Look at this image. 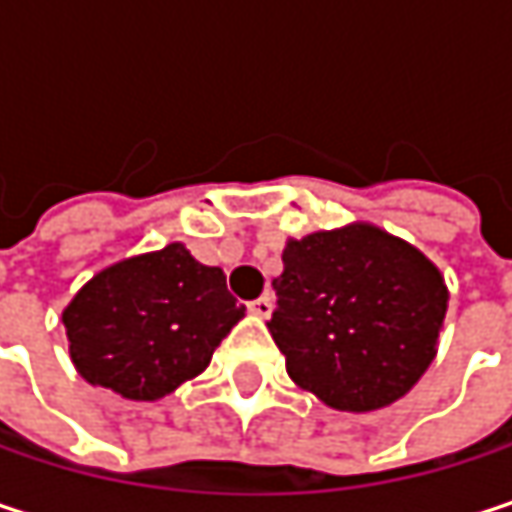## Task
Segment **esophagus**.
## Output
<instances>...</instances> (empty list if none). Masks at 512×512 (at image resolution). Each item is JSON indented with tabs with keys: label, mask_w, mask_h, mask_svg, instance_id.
I'll list each match as a JSON object with an SVG mask.
<instances>
[{
	"label": "esophagus",
	"mask_w": 512,
	"mask_h": 512,
	"mask_svg": "<svg viewBox=\"0 0 512 512\" xmlns=\"http://www.w3.org/2000/svg\"><path fill=\"white\" fill-rule=\"evenodd\" d=\"M272 308H275V299H272V293H263V296H257L249 302V314H255L260 320H266L269 314H272Z\"/></svg>",
	"instance_id": "esophagus-1"
}]
</instances>
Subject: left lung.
Masks as SVG:
<instances>
[{"label":"left lung","mask_w":512,"mask_h":512,"mask_svg":"<svg viewBox=\"0 0 512 512\" xmlns=\"http://www.w3.org/2000/svg\"><path fill=\"white\" fill-rule=\"evenodd\" d=\"M281 260L266 326L293 382L344 412L400 400L436 356L448 311L439 269L370 225L290 240Z\"/></svg>","instance_id":"left-lung-1"}]
</instances>
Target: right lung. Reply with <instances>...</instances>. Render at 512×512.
Here are the masks:
<instances>
[{
    "label": "right lung",
    "mask_w": 512,
    "mask_h": 512,
    "mask_svg": "<svg viewBox=\"0 0 512 512\" xmlns=\"http://www.w3.org/2000/svg\"><path fill=\"white\" fill-rule=\"evenodd\" d=\"M246 308L225 272L180 243L94 275L64 308L76 370L127 400H159L198 376Z\"/></svg>",
    "instance_id": "1"
}]
</instances>
